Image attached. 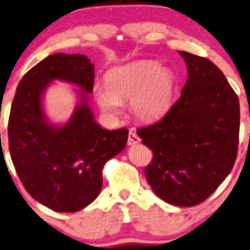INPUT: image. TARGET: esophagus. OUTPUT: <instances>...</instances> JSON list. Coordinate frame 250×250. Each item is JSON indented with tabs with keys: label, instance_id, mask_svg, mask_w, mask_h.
<instances>
[{
	"label": "esophagus",
	"instance_id": "1",
	"mask_svg": "<svg viewBox=\"0 0 250 250\" xmlns=\"http://www.w3.org/2000/svg\"><path fill=\"white\" fill-rule=\"evenodd\" d=\"M141 142V138L138 137L137 134L134 130H130L129 131V135H128V145L129 146H134L136 144H138V143Z\"/></svg>",
	"mask_w": 250,
	"mask_h": 250
}]
</instances>
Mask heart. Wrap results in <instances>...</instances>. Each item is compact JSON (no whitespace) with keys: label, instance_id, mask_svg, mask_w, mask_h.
Listing matches in <instances>:
<instances>
[{"label":"heart","instance_id":"b5f03b06","mask_svg":"<svg viewBox=\"0 0 250 250\" xmlns=\"http://www.w3.org/2000/svg\"><path fill=\"white\" fill-rule=\"evenodd\" d=\"M176 78L170 69L153 59H142L119 66L106 74V85L95 86L99 107L108 118L121 114L122 101L139 121L153 122L164 118L174 104Z\"/></svg>","mask_w":250,"mask_h":250}]
</instances>
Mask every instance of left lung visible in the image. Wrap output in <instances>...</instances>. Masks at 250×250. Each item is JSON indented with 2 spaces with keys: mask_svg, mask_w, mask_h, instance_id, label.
Instances as JSON below:
<instances>
[{
  "mask_svg": "<svg viewBox=\"0 0 250 250\" xmlns=\"http://www.w3.org/2000/svg\"><path fill=\"white\" fill-rule=\"evenodd\" d=\"M178 53L188 73L181 97L160 121L137 134L153 152L145 168L153 192L170 205L192 207L209 198L233 168L240 105L214 62Z\"/></svg>",
  "mask_w": 250,
  "mask_h": 250,
  "instance_id": "8db88e82",
  "label": "left lung"
}]
</instances>
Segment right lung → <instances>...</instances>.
I'll return each mask as SVG.
<instances>
[{
	"label": "right lung",
	"mask_w": 250,
	"mask_h": 250,
	"mask_svg": "<svg viewBox=\"0 0 250 250\" xmlns=\"http://www.w3.org/2000/svg\"><path fill=\"white\" fill-rule=\"evenodd\" d=\"M94 69L84 55L49 56L22 76L10 111L9 149L18 177L33 199L58 212L79 211L98 197L103 167L128 141L125 128L109 131L96 122L86 103L94 90ZM53 79L83 89L62 126L51 125L42 106Z\"/></svg>",
	"instance_id": "add662e5"
}]
</instances>
